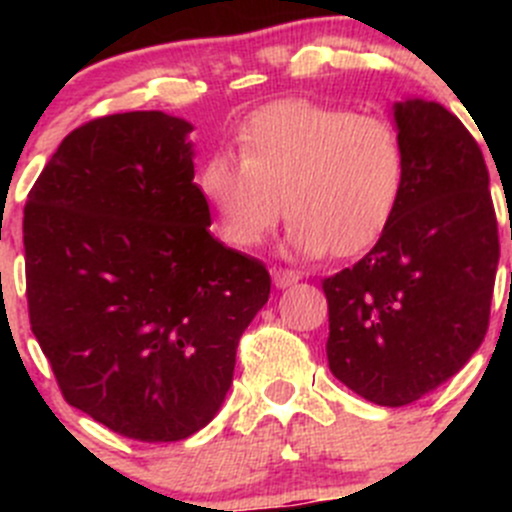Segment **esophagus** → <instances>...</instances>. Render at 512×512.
I'll return each instance as SVG.
<instances>
[{
  "label": "esophagus",
  "instance_id": "34e87169",
  "mask_svg": "<svg viewBox=\"0 0 512 512\" xmlns=\"http://www.w3.org/2000/svg\"><path fill=\"white\" fill-rule=\"evenodd\" d=\"M272 280H275L277 287L285 289V287L297 285L299 275L294 270H287V267H280V270H272Z\"/></svg>",
  "mask_w": 512,
  "mask_h": 512
}]
</instances>
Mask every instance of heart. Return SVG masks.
Masks as SVG:
<instances>
[{
  "mask_svg": "<svg viewBox=\"0 0 512 512\" xmlns=\"http://www.w3.org/2000/svg\"><path fill=\"white\" fill-rule=\"evenodd\" d=\"M235 146L240 158L203 160L198 188L237 250L260 247L285 210L299 255H361L386 235L404 198V143L381 116L292 98L250 113Z\"/></svg>",
  "mask_w": 512,
  "mask_h": 512,
  "instance_id": "obj_1",
  "label": "heart"
}]
</instances>
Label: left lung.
<instances>
[{"instance_id":"1","label":"left lung","mask_w":512,"mask_h":512,"mask_svg":"<svg viewBox=\"0 0 512 512\" xmlns=\"http://www.w3.org/2000/svg\"><path fill=\"white\" fill-rule=\"evenodd\" d=\"M406 188L386 235L322 289L327 359L354 394L406 406L451 379L485 339L500 242L476 138L433 101L396 103Z\"/></svg>"}]
</instances>
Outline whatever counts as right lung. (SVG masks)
Here are the masks:
<instances>
[{"label":"right lung","instance_id":"1","mask_svg":"<svg viewBox=\"0 0 512 512\" xmlns=\"http://www.w3.org/2000/svg\"><path fill=\"white\" fill-rule=\"evenodd\" d=\"M193 131L163 111L61 141L24 205L29 324L61 396L118 436L168 443L218 414L270 272L210 235Z\"/></svg>","mask_w":512,"mask_h":512}]
</instances>
